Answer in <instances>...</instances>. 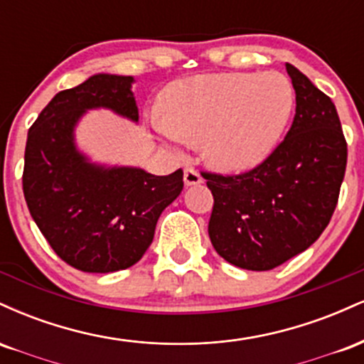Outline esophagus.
<instances>
[{
	"label": "esophagus",
	"mask_w": 364,
	"mask_h": 364,
	"mask_svg": "<svg viewBox=\"0 0 364 364\" xmlns=\"http://www.w3.org/2000/svg\"><path fill=\"white\" fill-rule=\"evenodd\" d=\"M183 181H185V186H198L202 185L203 179L195 169L186 168L185 173H183Z\"/></svg>",
	"instance_id": "34e87169"
}]
</instances>
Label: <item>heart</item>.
I'll list each match as a JSON object with an SVG mask.
<instances>
[{"instance_id":"heart-1","label":"heart","mask_w":364,"mask_h":364,"mask_svg":"<svg viewBox=\"0 0 364 364\" xmlns=\"http://www.w3.org/2000/svg\"><path fill=\"white\" fill-rule=\"evenodd\" d=\"M294 106V89L282 73L200 75L166 87L154 127L171 145L202 140L212 168L241 174L272 156Z\"/></svg>"}]
</instances>
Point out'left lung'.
Listing matches in <instances>:
<instances>
[{
  "label": "left lung",
  "instance_id": "obj_1",
  "mask_svg": "<svg viewBox=\"0 0 364 364\" xmlns=\"http://www.w3.org/2000/svg\"><path fill=\"white\" fill-rule=\"evenodd\" d=\"M296 114L286 139L258 168L240 176L202 173L214 195L208 236L225 262L270 270L318 240L336 210L348 144L336 106L286 63Z\"/></svg>",
  "mask_w": 364,
  "mask_h": 364
}]
</instances>
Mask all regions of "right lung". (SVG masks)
<instances>
[{
  "instance_id": "obj_1",
  "label": "right lung",
  "mask_w": 364,
  "mask_h": 364,
  "mask_svg": "<svg viewBox=\"0 0 364 364\" xmlns=\"http://www.w3.org/2000/svg\"><path fill=\"white\" fill-rule=\"evenodd\" d=\"M133 77L92 75L63 90L28 129L23 195L32 219L61 260L82 272L128 269L152 243L162 210L183 190V171L154 176L135 166L94 162L75 132L89 111L139 123Z\"/></svg>"
}]
</instances>
